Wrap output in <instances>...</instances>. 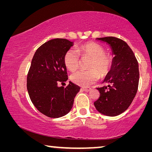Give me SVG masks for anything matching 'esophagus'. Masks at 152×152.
<instances>
[{"label":"esophagus","mask_w":152,"mask_h":152,"mask_svg":"<svg viewBox=\"0 0 152 152\" xmlns=\"http://www.w3.org/2000/svg\"><path fill=\"white\" fill-rule=\"evenodd\" d=\"M81 90L84 92H89L91 90V88L90 87H82Z\"/></svg>","instance_id":"1"}]
</instances>
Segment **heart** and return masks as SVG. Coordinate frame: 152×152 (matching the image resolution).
<instances>
[{
	"label": "heart",
	"instance_id": "b5f03b06",
	"mask_svg": "<svg viewBox=\"0 0 152 152\" xmlns=\"http://www.w3.org/2000/svg\"><path fill=\"white\" fill-rule=\"evenodd\" d=\"M75 50L70 49L66 51L64 62L68 70L74 72L78 68L82 59H90L87 71H78L70 76L72 82L77 85L86 87L96 82L100 75L103 77L109 72L112 66L113 58L104 48L94 42L84 43Z\"/></svg>",
	"mask_w": 152,
	"mask_h": 152
}]
</instances>
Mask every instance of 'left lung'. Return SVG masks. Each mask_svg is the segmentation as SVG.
I'll list each match as a JSON object with an SVG mask.
<instances>
[{"instance_id":"left-lung-1","label":"left lung","mask_w":152,"mask_h":152,"mask_svg":"<svg viewBox=\"0 0 152 152\" xmlns=\"http://www.w3.org/2000/svg\"><path fill=\"white\" fill-rule=\"evenodd\" d=\"M97 39L109 43L114 58L111 69L103 81L107 85L97 88L100 96L94 104L102 114L117 116L128 109L137 92L138 61L132 49L123 40L115 37Z\"/></svg>"}]
</instances>
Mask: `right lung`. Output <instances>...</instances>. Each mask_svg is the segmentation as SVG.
I'll return each instance as SVG.
<instances>
[{
  "label": "right lung",
  "instance_id": "right-lung-1",
  "mask_svg": "<svg viewBox=\"0 0 152 152\" xmlns=\"http://www.w3.org/2000/svg\"><path fill=\"white\" fill-rule=\"evenodd\" d=\"M72 45L66 39H51L41 45L32 59L27 78L28 93L36 109L48 117L68 114L80 89L72 82L66 88L58 86L68 80L64 57Z\"/></svg>",
  "mask_w": 152,
  "mask_h": 152
}]
</instances>
